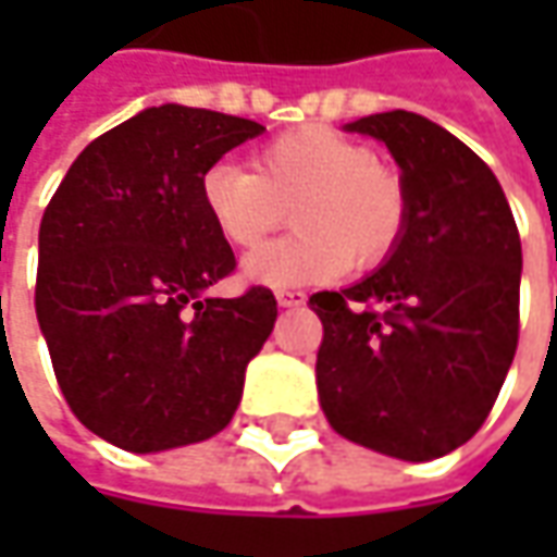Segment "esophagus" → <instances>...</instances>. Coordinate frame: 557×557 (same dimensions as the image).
Returning a JSON list of instances; mask_svg holds the SVG:
<instances>
[{"label": "esophagus", "mask_w": 557, "mask_h": 557, "mask_svg": "<svg viewBox=\"0 0 557 557\" xmlns=\"http://www.w3.org/2000/svg\"><path fill=\"white\" fill-rule=\"evenodd\" d=\"M275 300H278V307H300L307 300V294L304 290H275Z\"/></svg>", "instance_id": "obj_1"}]
</instances>
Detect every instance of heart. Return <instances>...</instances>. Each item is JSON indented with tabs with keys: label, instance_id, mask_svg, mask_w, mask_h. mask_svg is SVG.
Here are the masks:
<instances>
[{
	"label": "heart",
	"instance_id": "heart-1",
	"mask_svg": "<svg viewBox=\"0 0 557 557\" xmlns=\"http://www.w3.org/2000/svg\"><path fill=\"white\" fill-rule=\"evenodd\" d=\"M250 166L253 173L213 163L201 176V203L232 247H257L285 223L288 210L297 228L247 257L245 275L257 285L300 288L334 282L350 263L372 269L394 253L406 232L403 176L334 126L288 129L260 145Z\"/></svg>",
	"mask_w": 557,
	"mask_h": 557
}]
</instances>
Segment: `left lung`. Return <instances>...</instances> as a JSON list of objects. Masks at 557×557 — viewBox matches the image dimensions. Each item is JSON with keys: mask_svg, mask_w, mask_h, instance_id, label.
I'll list each match as a JSON object with an SVG mask.
<instances>
[{"mask_svg": "<svg viewBox=\"0 0 557 557\" xmlns=\"http://www.w3.org/2000/svg\"><path fill=\"white\" fill-rule=\"evenodd\" d=\"M347 129L391 148L409 220L381 269L310 297L322 412L374 453L440 459L481 431L511 369L521 235L493 170L443 126L384 111Z\"/></svg>", "mask_w": 557, "mask_h": 557, "instance_id": "1", "label": "left lung"}]
</instances>
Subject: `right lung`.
Listing matches in <instances>:
<instances>
[{
  "label": "right lung",
  "instance_id": "1",
  "mask_svg": "<svg viewBox=\"0 0 557 557\" xmlns=\"http://www.w3.org/2000/svg\"><path fill=\"white\" fill-rule=\"evenodd\" d=\"M263 126L161 104L89 141L39 223L36 319L58 387L92 434L161 453L220 434L275 325L269 288L203 290L235 253L201 176Z\"/></svg>",
  "mask_w": 557,
  "mask_h": 557
}]
</instances>
